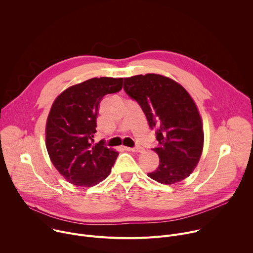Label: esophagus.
I'll return each mask as SVG.
<instances>
[{
    "label": "esophagus",
    "mask_w": 253,
    "mask_h": 253,
    "mask_svg": "<svg viewBox=\"0 0 253 253\" xmlns=\"http://www.w3.org/2000/svg\"><path fill=\"white\" fill-rule=\"evenodd\" d=\"M127 150L129 151H132V152H142L144 150V148L140 145H137L135 147H131V148H127Z\"/></svg>",
    "instance_id": "34e87169"
}]
</instances>
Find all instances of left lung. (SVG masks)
<instances>
[{"label": "left lung", "mask_w": 253, "mask_h": 253, "mask_svg": "<svg viewBox=\"0 0 253 253\" xmlns=\"http://www.w3.org/2000/svg\"><path fill=\"white\" fill-rule=\"evenodd\" d=\"M123 88L141 107L159 143L153 148L159 165L148 176L162 184L188 177L200 159L204 140L201 118L190 95L181 85L157 74L125 78Z\"/></svg>", "instance_id": "obj_1"}]
</instances>
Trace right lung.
Instances as JSON below:
<instances>
[{"instance_id":"1","label":"right lung","mask_w":253,"mask_h":253,"mask_svg":"<svg viewBox=\"0 0 253 253\" xmlns=\"http://www.w3.org/2000/svg\"><path fill=\"white\" fill-rule=\"evenodd\" d=\"M123 78H92L65 90L52 105L46 147L55 168L68 182L90 187L110 174L119 153L104 141L94 143L98 106L122 89Z\"/></svg>"}]
</instances>
